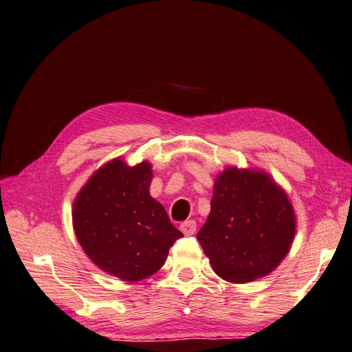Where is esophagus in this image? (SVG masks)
I'll return each mask as SVG.
<instances>
[{
    "mask_svg": "<svg viewBox=\"0 0 352 352\" xmlns=\"http://www.w3.org/2000/svg\"><path fill=\"white\" fill-rule=\"evenodd\" d=\"M179 229H181L185 235H194L197 230V224L194 220H186L184 223H181V226H179Z\"/></svg>",
    "mask_w": 352,
    "mask_h": 352,
    "instance_id": "1",
    "label": "esophagus"
}]
</instances>
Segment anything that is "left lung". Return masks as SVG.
Instances as JSON below:
<instances>
[{
	"label": "left lung",
	"instance_id": "1",
	"mask_svg": "<svg viewBox=\"0 0 352 352\" xmlns=\"http://www.w3.org/2000/svg\"><path fill=\"white\" fill-rule=\"evenodd\" d=\"M294 236L291 201L268 175L230 167L215 179L210 214L197 239L221 278L248 283L268 276Z\"/></svg>",
	"mask_w": 352,
	"mask_h": 352
}]
</instances>
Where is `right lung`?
Here are the masks:
<instances>
[{
	"label": "right lung",
	"mask_w": 352,
	"mask_h": 352,
	"mask_svg": "<svg viewBox=\"0 0 352 352\" xmlns=\"http://www.w3.org/2000/svg\"><path fill=\"white\" fill-rule=\"evenodd\" d=\"M149 162L129 167L120 158L90 177L74 203L76 238L91 262L124 282L158 271L182 238L166 209L151 197Z\"/></svg>",
	"instance_id": "add662e5"
}]
</instances>
